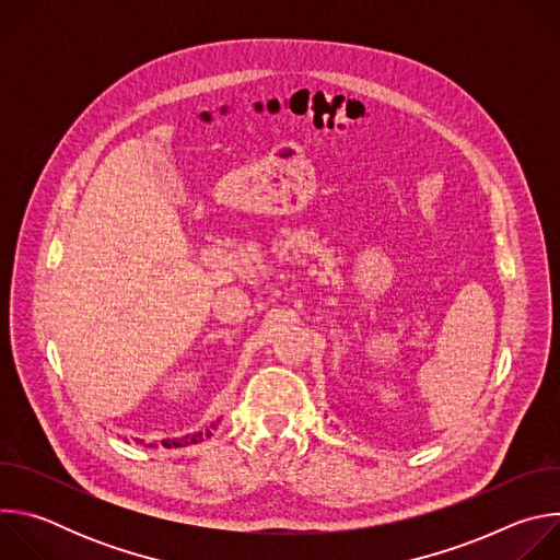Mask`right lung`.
<instances>
[{"label":"right lung","instance_id":"right-lung-1","mask_svg":"<svg viewBox=\"0 0 560 560\" xmlns=\"http://www.w3.org/2000/svg\"><path fill=\"white\" fill-rule=\"evenodd\" d=\"M217 423H219V421H217ZM212 428H214V423H212ZM203 436H212V432H210V430H206V432H197V434L182 436V439H166V441H162V445H164V447H184V445H190V443H199V441H203Z\"/></svg>","mask_w":560,"mask_h":560}]
</instances>
